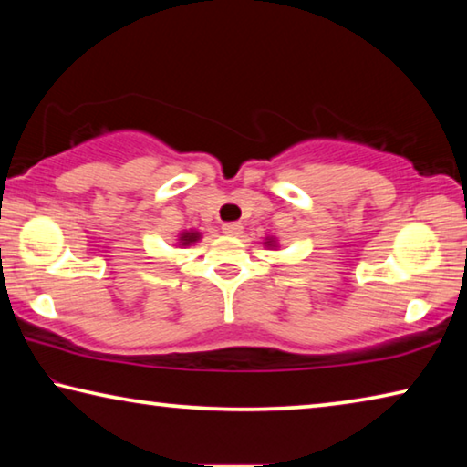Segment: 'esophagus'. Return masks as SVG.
I'll return each instance as SVG.
<instances>
[{
  "instance_id": "34e87169",
  "label": "esophagus",
  "mask_w": 467,
  "mask_h": 467,
  "mask_svg": "<svg viewBox=\"0 0 467 467\" xmlns=\"http://www.w3.org/2000/svg\"><path fill=\"white\" fill-rule=\"evenodd\" d=\"M223 233L228 236H241L243 224L241 223H226V224H223Z\"/></svg>"
}]
</instances>
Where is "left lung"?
Wrapping results in <instances>:
<instances>
[{
  "label": "left lung",
  "mask_w": 467,
  "mask_h": 467,
  "mask_svg": "<svg viewBox=\"0 0 467 467\" xmlns=\"http://www.w3.org/2000/svg\"><path fill=\"white\" fill-rule=\"evenodd\" d=\"M264 244H265V247H278V243H275V239H272V236H267Z\"/></svg>",
  "instance_id": "1"
}]
</instances>
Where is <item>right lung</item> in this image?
Returning a JSON list of instances; mask_svg holds the SVG:
<instances>
[{
	"label": "right lung",
	"mask_w": 467,
	"mask_h": 467,
	"mask_svg": "<svg viewBox=\"0 0 467 467\" xmlns=\"http://www.w3.org/2000/svg\"><path fill=\"white\" fill-rule=\"evenodd\" d=\"M200 239H202V233L200 231H193V228H192V231L181 233L177 241H179L181 247H189V244H193V243H197Z\"/></svg>",
	"instance_id": "obj_1"
}]
</instances>
